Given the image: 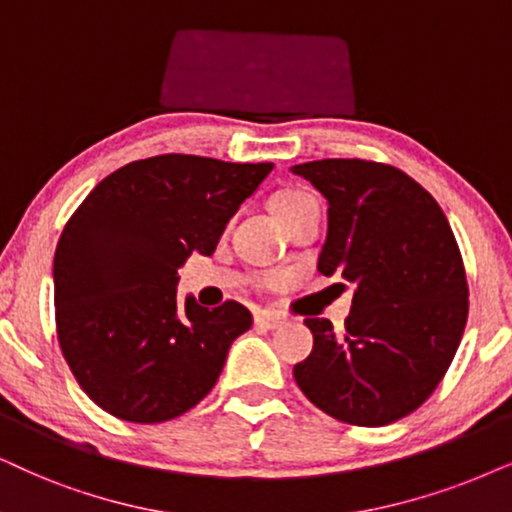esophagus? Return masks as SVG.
Returning <instances> with one entry per match:
<instances>
[{
  "mask_svg": "<svg viewBox=\"0 0 512 512\" xmlns=\"http://www.w3.org/2000/svg\"><path fill=\"white\" fill-rule=\"evenodd\" d=\"M255 323L262 328H269V331H274V328H281L283 326V319L274 312H260L255 314Z\"/></svg>",
  "mask_w": 512,
  "mask_h": 512,
  "instance_id": "obj_1",
  "label": "esophagus"
}]
</instances>
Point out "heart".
I'll list each match as a JSON object with an SVG mask.
<instances>
[{"instance_id":"obj_1","label":"heart","mask_w":512,"mask_h":512,"mask_svg":"<svg viewBox=\"0 0 512 512\" xmlns=\"http://www.w3.org/2000/svg\"><path fill=\"white\" fill-rule=\"evenodd\" d=\"M302 198H309L307 193H283V196H278L274 200V208H281V205H290V203H297V200Z\"/></svg>"}]
</instances>
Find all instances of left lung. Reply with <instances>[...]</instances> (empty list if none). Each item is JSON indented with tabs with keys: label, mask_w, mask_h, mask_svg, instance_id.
<instances>
[{
	"label": "left lung",
	"mask_w": 512,
	"mask_h": 512,
	"mask_svg": "<svg viewBox=\"0 0 512 512\" xmlns=\"http://www.w3.org/2000/svg\"><path fill=\"white\" fill-rule=\"evenodd\" d=\"M328 200L323 276L354 283L338 335L304 319L314 349L293 375L304 397L352 425H387L435 392L468 321V281L449 219L397 167L328 158L293 165Z\"/></svg>",
	"instance_id": "left-lung-1"
}]
</instances>
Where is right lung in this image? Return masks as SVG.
<instances>
[{"label":"right lung","mask_w":512,"mask_h":512,"mask_svg":"<svg viewBox=\"0 0 512 512\" xmlns=\"http://www.w3.org/2000/svg\"><path fill=\"white\" fill-rule=\"evenodd\" d=\"M271 163L167 153L134 160L94 186L54 255L56 333L94 404L129 423H163L215 387L231 342L252 326L234 300L177 302V269L212 255Z\"/></svg>","instance_id":"obj_1"}]
</instances>
